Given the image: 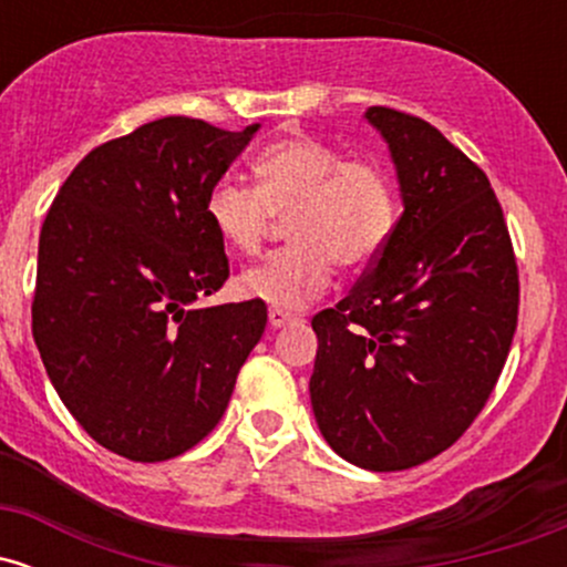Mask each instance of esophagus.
<instances>
[{
	"label": "esophagus",
	"mask_w": 567,
	"mask_h": 567,
	"mask_svg": "<svg viewBox=\"0 0 567 567\" xmlns=\"http://www.w3.org/2000/svg\"><path fill=\"white\" fill-rule=\"evenodd\" d=\"M292 320H296V315H290V311L285 309H269V324L271 328H285V324H290Z\"/></svg>",
	"instance_id": "34e87169"
}]
</instances>
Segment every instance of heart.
Returning a JSON list of instances; mask_svg holds the SVG:
<instances>
[{
	"instance_id": "1",
	"label": "heart",
	"mask_w": 567,
	"mask_h": 567,
	"mask_svg": "<svg viewBox=\"0 0 567 567\" xmlns=\"http://www.w3.org/2000/svg\"><path fill=\"white\" fill-rule=\"evenodd\" d=\"M250 178H220L205 199L207 224L234 256H256L271 218H288V250L239 277L247 298L301 309L328 290L336 264L362 269L392 239L396 188L381 162L343 159L311 135H288L252 157Z\"/></svg>"
}]
</instances>
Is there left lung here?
<instances>
[{"label":"left lung","instance_id":"1","mask_svg":"<svg viewBox=\"0 0 567 567\" xmlns=\"http://www.w3.org/2000/svg\"><path fill=\"white\" fill-rule=\"evenodd\" d=\"M365 120L389 143L405 210L368 275L311 320L309 392L341 458L400 472L447 451L485 408L519 279L487 175L419 116L370 106Z\"/></svg>","mask_w":567,"mask_h":567}]
</instances>
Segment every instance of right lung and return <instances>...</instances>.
I'll list each match as a JSON object with an SVG mask.
<instances>
[{"label":"right lung","mask_w":567,"mask_h":567,"mask_svg":"<svg viewBox=\"0 0 567 567\" xmlns=\"http://www.w3.org/2000/svg\"><path fill=\"white\" fill-rule=\"evenodd\" d=\"M258 127L141 125L93 148L42 224L31 330L44 370L84 432L130 461L207 437L264 336L258 298L194 309L229 279L207 192Z\"/></svg>","instance_id":"1"}]
</instances>
